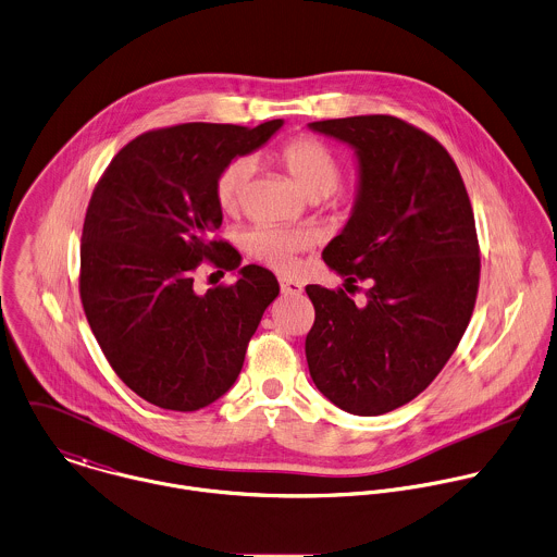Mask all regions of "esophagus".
<instances>
[{"label": "esophagus", "mask_w": 557, "mask_h": 557, "mask_svg": "<svg viewBox=\"0 0 557 557\" xmlns=\"http://www.w3.org/2000/svg\"><path fill=\"white\" fill-rule=\"evenodd\" d=\"M280 288H282V295H301L304 293V286L288 277H280Z\"/></svg>", "instance_id": "esophagus-1"}]
</instances>
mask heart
<instances>
[{
    "label": "heart",
    "mask_w": 557,
    "mask_h": 557,
    "mask_svg": "<svg viewBox=\"0 0 557 557\" xmlns=\"http://www.w3.org/2000/svg\"><path fill=\"white\" fill-rule=\"evenodd\" d=\"M280 162L290 173L299 190L310 197H327L341 182V162L330 147L314 138H295L286 143ZM253 175V160L247 156L234 158L216 180V199L223 212H236L245 199L247 184ZM310 238L301 232L273 225H258L245 234V249L275 271H293L297 253L306 249Z\"/></svg>",
    "instance_id": "1"
}]
</instances>
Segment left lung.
Returning <instances> with one entry per match:
<instances>
[{
  "instance_id": "left-lung-1",
  "label": "left lung",
  "mask_w": 557,
  "mask_h": 557,
  "mask_svg": "<svg viewBox=\"0 0 557 557\" xmlns=\"http://www.w3.org/2000/svg\"><path fill=\"white\" fill-rule=\"evenodd\" d=\"M308 127L356 153L354 210L323 260L351 284L369 282L358 306L345 290L306 286L317 312L306 338L310 377L349 414H386L432 384L471 321L480 286L473 208L447 149L397 116Z\"/></svg>"
}]
</instances>
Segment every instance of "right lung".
I'll use <instances>...</instances> for the list:
<instances>
[{"instance_id": "add662e5", "label": "right lung", "mask_w": 557, "mask_h": 557, "mask_svg": "<svg viewBox=\"0 0 557 557\" xmlns=\"http://www.w3.org/2000/svg\"><path fill=\"white\" fill-rule=\"evenodd\" d=\"M284 119L253 129L184 123L140 134L108 164L90 197L79 247V297L88 325L127 388L175 412H195L236 382L249 338L280 295L258 264L214 240L221 171L260 149ZM239 270L237 284L199 296L203 258Z\"/></svg>"}]
</instances>
